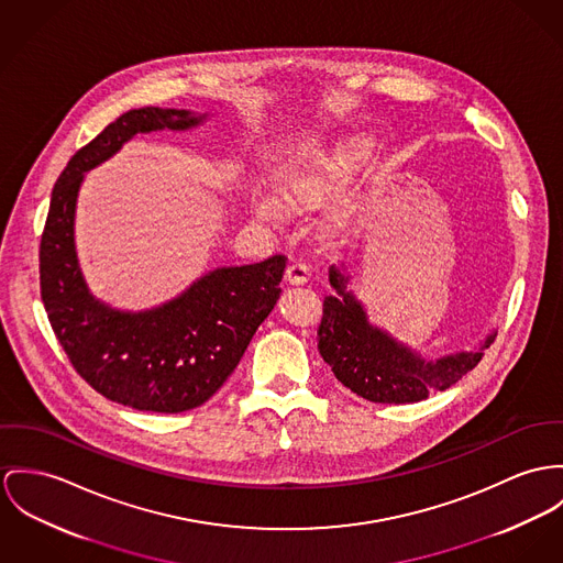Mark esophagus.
Returning a JSON list of instances; mask_svg holds the SVG:
<instances>
[{"label":"esophagus","mask_w":563,"mask_h":563,"mask_svg":"<svg viewBox=\"0 0 563 563\" xmlns=\"http://www.w3.org/2000/svg\"><path fill=\"white\" fill-rule=\"evenodd\" d=\"M308 278H310V274H308L306 263H300V261L289 263V267H287V272H285L287 285H306Z\"/></svg>","instance_id":"1"}]
</instances>
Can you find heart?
Masks as SVG:
<instances>
[{"label":"heart","instance_id":"1","mask_svg":"<svg viewBox=\"0 0 563 563\" xmlns=\"http://www.w3.org/2000/svg\"><path fill=\"white\" fill-rule=\"evenodd\" d=\"M368 158L371 139L364 134H345L330 143L317 145L283 169L276 186L278 199L263 195L255 203V214L261 220H280L287 210H319L345 190ZM360 210L362 203L357 195H343L325 210L321 227L330 235L351 233L357 224Z\"/></svg>","mask_w":563,"mask_h":563}]
</instances>
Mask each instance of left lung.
Listing matches in <instances>:
<instances>
[{"mask_svg": "<svg viewBox=\"0 0 563 563\" xmlns=\"http://www.w3.org/2000/svg\"><path fill=\"white\" fill-rule=\"evenodd\" d=\"M346 265H330V285L336 294L323 300L317 349L334 377L353 394L384 405L418 402L431 391H443L467 375L495 341L493 330L470 351L427 360L416 349L396 341L371 323L364 303L349 289Z\"/></svg>", "mask_w": 563, "mask_h": 563, "instance_id": "1", "label": "left lung"}]
</instances>
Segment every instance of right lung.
Returning <instances> with one entry per match:
<instances>
[{
  "instance_id": "add662e5",
  "label": "right lung",
  "mask_w": 563,
  "mask_h": 563,
  "mask_svg": "<svg viewBox=\"0 0 563 563\" xmlns=\"http://www.w3.org/2000/svg\"><path fill=\"white\" fill-rule=\"evenodd\" d=\"M206 120L208 113L186 109H130L70 158L51 195L41 242V294L51 328L91 388L139 411L179 413L212 398L280 298L283 255L217 267L174 300L145 310L115 308L87 287L75 242L87 172L136 132H184Z\"/></svg>"
}]
</instances>
